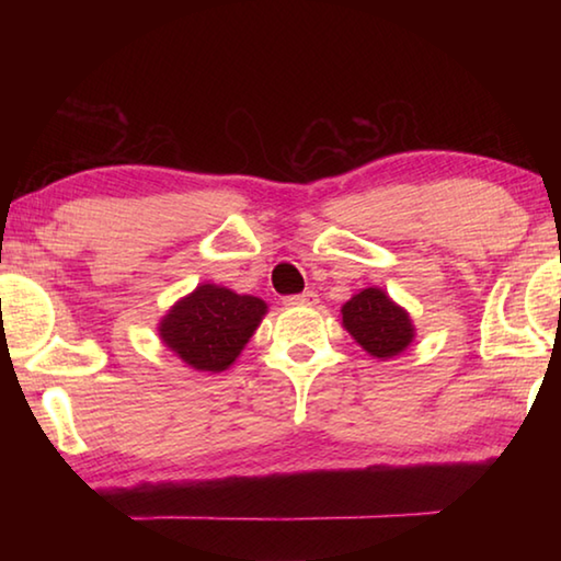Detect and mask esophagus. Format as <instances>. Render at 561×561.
Segmentation results:
<instances>
[{
  "label": "esophagus",
  "mask_w": 561,
  "mask_h": 561,
  "mask_svg": "<svg viewBox=\"0 0 561 561\" xmlns=\"http://www.w3.org/2000/svg\"><path fill=\"white\" fill-rule=\"evenodd\" d=\"M284 304H287V307H317L319 297L314 291H304V294H294V297H287L284 299Z\"/></svg>",
  "instance_id": "obj_1"
}]
</instances>
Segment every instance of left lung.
Listing matches in <instances>:
<instances>
[{
	"mask_svg": "<svg viewBox=\"0 0 561 561\" xmlns=\"http://www.w3.org/2000/svg\"><path fill=\"white\" fill-rule=\"evenodd\" d=\"M341 327L374 358H396L413 344L415 324L401 304L381 287L356 291L341 307Z\"/></svg>",
	"mask_w": 561,
	"mask_h": 561,
	"instance_id": "1",
	"label": "left lung"
}]
</instances>
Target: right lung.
I'll return each mask as SVG.
<instances>
[{
  "instance_id": "1",
  "label": "right lung",
  "mask_w": 561,
  "mask_h": 561,
  "mask_svg": "<svg viewBox=\"0 0 561 561\" xmlns=\"http://www.w3.org/2000/svg\"><path fill=\"white\" fill-rule=\"evenodd\" d=\"M264 314V299L205 282L165 311L158 336L193 371L220 374L250 344Z\"/></svg>"
}]
</instances>
